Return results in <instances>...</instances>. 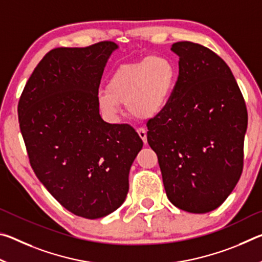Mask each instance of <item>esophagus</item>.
<instances>
[{"label": "esophagus", "mask_w": 262, "mask_h": 262, "mask_svg": "<svg viewBox=\"0 0 262 262\" xmlns=\"http://www.w3.org/2000/svg\"><path fill=\"white\" fill-rule=\"evenodd\" d=\"M137 134L143 141L144 144H147V130L144 129V128H137Z\"/></svg>", "instance_id": "obj_1"}]
</instances>
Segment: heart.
Listing matches in <instances>:
<instances>
[{
  "mask_svg": "<svg viewBox=\"0 0 262 262\" xmlns=\"http://www.w3.org/2000/svg\"><path fill=\"white\" fill-rule=\"evenodd\" d=\"M177 82L173 62L164 56H147L121 64L110 77L106 90L97 96V104L106 118L117 121L121 104L141 119L156 117L170 103Z\"/></svg>",
  "mask_w": 262,
  "mask_h": 262,
  "instance_id": "heart-1",
  "label": "heart"
}]
</instances>
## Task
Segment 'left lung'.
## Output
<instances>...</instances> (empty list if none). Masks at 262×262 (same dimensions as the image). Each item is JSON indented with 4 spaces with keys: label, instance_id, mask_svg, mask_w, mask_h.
I'll return each mask as SVG.
<instances>
[{
    "label": "left lung",
    "instance_id": "1",
    "mask_svg": "<svg viewBox=\"0 0 262 262\" xmlns=\"http://www.w3.org/2000/svg\"><path fill=\"white\" fill-rule=\"evenodd\" d=\"M179 76L170 103L148 126L168 200L205 214L219 208L243 171L247 111L229 66L199 43L180 41Z\"/></svg>",
    "mask_w": 262,
    "mask_h": 262
}]
</instances>
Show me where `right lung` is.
<instances>
[{
  "mask_svg": "<svg viewBox=\"0 0 262 262\" xmlns=\"http://www.w3.org/2000/svg\"><path fill=\"white\" fill-rule=\"evenodd\" d=\"M119 46L101 41L48 52L29 78L18 120L37 178L66 209L89 220L126 200L128 176L143 142L129 125L101 119L97 96Z\"/></svg>",
  "mask_w": 262,
  "mask_h": 262,
  "instance_id": "1",
  "label": "right lung"
}]
</instances>
